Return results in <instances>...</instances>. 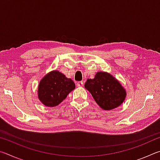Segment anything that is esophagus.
Returning <instances> with one entry per match:
<instances>
[{
	"instance_id": "esophagus-1",
	"label": "esophagus",
	"mask_w": 160,
	"mask_h": 160,
	"mask_svg": "<svg viewBox=\"0 0 160 160\" xmlns=\"http://www.w3.org/2000/svg\"><path fill=\"white\" fill-rule=\"evenodd\" d=\"M83 82L82 81H80V82H78L77 83V86L78 87H82L83 86Z\"/></svg>"
}]
</instances>
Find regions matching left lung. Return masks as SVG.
<instances>
[{
    "instance_id": "8db88e82",
    "label": "left lung",
    "mask_w": 160,
    "mask_h": 160,
    "mask_svg": "<svg viewBox=\"0 0 160 160\" xmlns=\"http://www.w3.org/2000/svg\"><path fill=\"white\" fill-rule=\"evenodd\" d=\"M85 88L104 110H112L120 106L126 97L121 84L106 72H97L93 79L87 80Z\"/></svg>"
}]
</instances>
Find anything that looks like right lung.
Listing matches in <instances>:
<instances>
[{
  "mask_svg": "<svg viewBox=\"0 0 160 160\" xmlns=\"http://www.w3.org/2000/svg\"><path fill=\"white\" fill-rule=\"evenodd\" d=\"M75 88L73 81L58 70L48 72L38 87V98L47 107H56Z\"/></svg>",
  "mask_w": 160,
  "mask_h": 160,
  "instance_id": "obj_1",
  "label": "right lung"
}]
</instances>
